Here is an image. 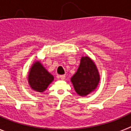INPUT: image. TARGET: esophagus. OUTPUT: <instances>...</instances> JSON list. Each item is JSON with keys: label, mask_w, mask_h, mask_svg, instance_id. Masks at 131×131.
<instances>
[{"label": "esophagus", "mask_w": 131, "mask_h": 131, "mask_svg": "<svg viewBox=\"0 0 131 131\" xmlns=\"http://www.w3.org/2000/svg\"><path fill=\"white\" fill-rule=\"evenodd\" d=\"M58 78H59L60 80H64V79H65L66 77H65V75H58Z\"/></svg>", "instance_id": "34e87169"}]
</instances>
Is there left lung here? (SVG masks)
<instances>
[{"instance_id":"obj_1","label":"left lung","mask_w":131,"mask_h":131,"mask_svg":"<svg viewBox=\"0 0 131 131\" xmlns=\"http://www.w3.org/2000/svg\"><path fill=\"white\" fill-rule=\"evenodd\" d=\"M71 82L78 95L85 96L94 91L100 82L99 70L89 56H82L78 71Z\"/></svg>"}]
</instances>
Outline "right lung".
<instances>
[{
	"mask_svg": "<svg viewBox=\"0 0 131 131\" xmlns=\"http://www.w3.org/2000/svg\"><path fill=\"white\" fill-rule=\"evenodd\" d=\"M53 76L45 69L40 61L35 62L30 67L28 82L32 90L43 92L53 81Z\"/></svg>",
	"mask_w": 131,
	"mask_h": 131,
	"instance_id": "right-lung-1",
	"label": "right lung"
}]
</instances>
